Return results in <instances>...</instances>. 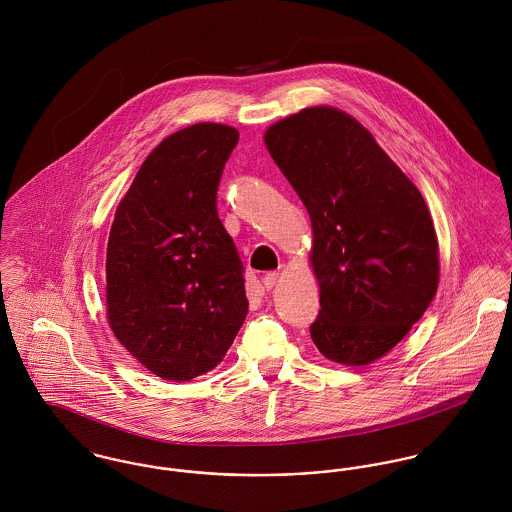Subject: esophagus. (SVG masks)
<instances>
[{
  "label": "esophagus",
  "mask_w": 512,
  "mask_h": 512,
  "mask_svg": "<svg viewBox=\"0 0 512 512\" xmlns=\"http://www.w3.org/2000/svg\"><path fill=\"white\" fill-rule=\"evenodd\" d=\"M279 281V273L277 271H269V273H265V277H263V284H265V288L267 290H271L275 284Z\"/></svg>",
  "instance_id": "obj_1"
}]
</instances>
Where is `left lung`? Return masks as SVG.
Returning a JSON list of instances; mask_svg holds the SVG:
<instances>
[{
    "label": "left lung",
    "instance_id": "left-lung-1",
    "mask_svg": "<svg viewBox=\"0 0 512 512\" xmlns=\"http://www.w3.org/2000/svg\"><path fill=\"white\" fill-rule=\"evenodd\" d=\"M265 145L312 222L320 312L310 336L341 365L391 351L430 306L438 237L418 188L351 115L306 108L265 133Z\"/></svg>",
    "mask_w": 512,
    "mask_h": 512
}]
</instances>
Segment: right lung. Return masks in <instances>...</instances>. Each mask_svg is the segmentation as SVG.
<instances>
[{
	"instance_id": "add662e5",
	"label": "right lung",
	"mask_w": 512,
	"mask_h": 512,
	"mask_svg": "<svg viewBox=\"0 0 512 512\" xmlns=\"http://www.w3.org/2000/svg\"><path fill=\"white\" fill-rule=\"evenodd\" d=\"M237 141V129L222 123L172 133L115 210L108 320L121 345L167 381L214 369L247 316L243 263L216 206Z\"/></svg>"
}]
</instances>
